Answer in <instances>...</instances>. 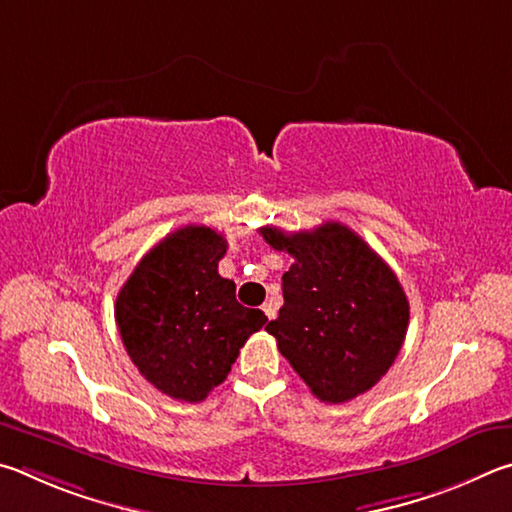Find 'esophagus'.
I'll list each match as a JSON object with an SVG mask.
<instances>
[{
  "label": "esophagus",
  "instance_id": "1",
  "mask_svg": "<svg viewBox=\"0 0 512 512\" xmlns=\"http://www.w3.org/2000/svg\"><path fill=\"white\" fill-rule=\"evenodd\" d=\"M263 312H265V317H267V319H274V317H276V306H274L272 301H270V303H265V306H263Z\"/></svg>",
  "mask_w": 512,
  "mask_h": 512
}]
</instances>
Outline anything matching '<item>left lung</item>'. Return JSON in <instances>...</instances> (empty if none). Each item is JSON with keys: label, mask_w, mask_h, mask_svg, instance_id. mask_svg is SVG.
Wrapping results in <instances>:
<instances>
[{"label": "left lung", "mask_w": 512, "mask_h": 512, "mask_svg": "<svg viewBox=\"0 0 512 512\" xmlns=\"http://www.w3.org/2000/svg\"><path fill=\"white\" fill-rule=\"evenodd\" d=\"M294 258L283 308L265 326L319 400L339 405L369 391L405 342L409 301L391 267L342 222L312 231L261 229Z\"/></svg>", "instance_id": "left-lung-1"}]
</instances>
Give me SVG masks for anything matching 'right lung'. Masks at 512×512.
Returning <instances> with one entry per match:
<instances>
[{"mask_svg":"<svg viewBox=\"0 0 512 512\" xmlns=\"http://www.w3.org/2000/svg\"><path fill=\"white\" fill-rule=\"evenodd\" d=\"M222 233L186 224L152 247L116 297V326L132 364L152 387L200 402L224 382L263 310L236 301V283L218 274Z\"/></svg>","mask_w":512,"mask_h":512,"instance_id":"add662e5","label":"right lung"}]
</instances>
